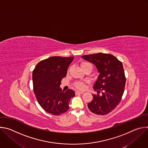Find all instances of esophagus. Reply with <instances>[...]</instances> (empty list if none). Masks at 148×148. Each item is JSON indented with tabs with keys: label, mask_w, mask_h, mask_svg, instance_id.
Here are the masks:
<instances>
[{
	"label": "esophagus",
	"mask_w": 148,
	"mask_h": 148,
	"mask_svg": "<svg viewBox=\"0 0 148 148\" xmlns=\"http://www.w3.org/2000/svg\"><path fill=\"white\" fill-rule=\"evenodd\" d=\"M84 93V92L82 91H75V94L78 95V94H82Z\"/></svg>",
	"instance_id": "esophagus-1"
}]
</instances>
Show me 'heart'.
Here are the masks:
<instances>
[{"mask_svg":"<svg viewBox=\"0 0 148 148\" xmlns=\"http://www.w3.org/2000/svg\"><path fill=\"white\" fill-rule=\"evenodd\" d=\"M88 66H92L91 63L87 62H83L81 64V67L82 70ZM74 86L79 90H83L86 87V82L84 81H77L74 83Z\"/></svg>","mask_w":148,"mask_h":148,"instance_id":"obj_1","label":"heart"}]
</instances>
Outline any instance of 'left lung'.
I'll list each match as a JSON object with an SVG mask.
<instances>
[{
    "label": "left lung",
    "mask_w": 148,
    "mask_h": 148,
    "mask_svg": "<svg viewBox=\"0 0 148 148\" xmlns=\"http://www.w3.org/2000/svg\"><path fill=\"white\" fill-rule=\"evenodd\" d=\"M81 57L94 64L99 73L94 86L98 94H92L93 99L88 107L97 115L108 114L119 104L125 90L126 77L122 63L110 54L99 53Z\"/></svg>",
    "instance_id": "obj_1"
}]
</instances>
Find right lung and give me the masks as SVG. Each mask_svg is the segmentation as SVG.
Returning a JSON list of instances; mask_svg holds the SVG:
<instances>
[{
  "label": "right lung",
  "mask_w": 148,
  "mask_h": 148,
  "mask_svg": "<svg viewBox=\"0 0 148 148\" xmlns=\"http://www.w3.org/2000/svg\"><path fill=\"white\" fill-rule=\"evenodd\" d=\"M73 57H51L40 61L33 71V90L41 108L47 112L59 115L67 111L75 92L60 88L61 80L66 76Z\"/></svg>",
  "instance_id": "add662e5"
}]
</instances>
